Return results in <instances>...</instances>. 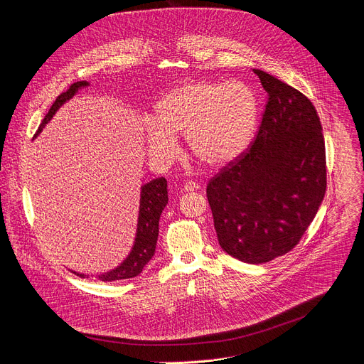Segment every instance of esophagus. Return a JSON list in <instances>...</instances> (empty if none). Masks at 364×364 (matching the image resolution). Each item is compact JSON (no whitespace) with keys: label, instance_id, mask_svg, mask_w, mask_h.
<instances>
[{"label":"esophagus","instance_id":"34e87169","mask_svg":"<svg viewBox=\"0 0 364 364\" xmlns=\"http://www.w3.org/2000/svg\"><path fill=\"white\" fill-rule=\"evenodd\" d=\"M198 184L197 183H194V181H187L186 184H184V191H196V190H198Z\"/></svg>","mask_w":364,"mask_h":364}]
</instances>
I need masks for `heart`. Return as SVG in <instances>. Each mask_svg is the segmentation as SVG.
<instances>
[{
  "instance_id": "heart-1",
  "label": "heart",
  "mask_w": 364,
  "mask_h": 364,
  "mask_svg": "<svg viewBox=\"0 0 364 364\" xmlns=\"http://www.w3.org/2000/svg\"><path fill=\"white\" fill-rule=\"evenodd\" d=\"M259 119L255 92L240 80H193L166 95L145 127L149 154L171 159L184 135L193 157L209 168L235 161L250 144Z\"/></svg>"
}]
</instances>
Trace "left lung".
Segmentation results:
<instances>
[{"label":"left lung","instance_id":"left-lung-1","mask_svg":"<svg viewBox=\"0 0 364 364\" xmlns=\"http://www.w3.org/2000/svg\"><path fill=\"white\" fill-rule=\"evenodd\" d=\"M267 90L261 124L239 157L210 178L205 194L222 249L246 264L292 250L327 188L320 117L298 89L253 69Z\"/></svg>","mask_w":364,"mask_h":364}]
</instances>
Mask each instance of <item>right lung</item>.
Returning a JSON list of instances; mask_svg holds the SVG:
<instances>
[{"mask_svg":"<svg viewBox=\"0 0 364 364\" xmlns=\"http://www.w3.org/2000/svg\"><path fill=\"white\" fill-rule=\"evenodd\" d=\"M87 82H75L69 86L66 92H62L53 105L48 109L47 115L41 121L36 135L43 129V127L53 118L55 112L63 105V103L70 99L79 87L87 86ZM168 203V194H167V181L164 177L155 178L141 187V203H139V216H138V230L135 237V245L132 247V252L125 259L124 264H121L117 269L107 272L103 275H99L97 278L103 282H114L128 278H135L139 275L144 269V267L149 262V259L154 256L155 246H157L159 239V222L160 216L164 210L166 204ZM76 274V272H73ZM80 278H85L83 274H76ZM87 278V277H86Z\"/></svg>","mask_w":364,"mask_h":364,"instance_id":"obj_1","label":"right lung"}]
</instances>
